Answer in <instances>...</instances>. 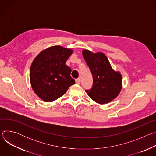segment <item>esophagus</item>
<instances>
[{
  "mask_svg": "<svg viewBox=\"0 0 156 156\" xmlns=\"http://www.w3.org/2000/svg\"><path fill=\"white\" fill-rule=\"evenodd\" d=\"M75 82L77 84H80V78H77L75 80Z\"/></svg>",
  "mask_w": 156,
  "mask_h": 156,
  "instance_id": "obj_1",
  "label": "esophagus"
}]
</instances>
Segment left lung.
Wrapping results in <instances>:
<instances>
[{"mask_svg":"<svg viewBox=\"0 0 156 156\" xmlns=\"http://www.w3.org/2000/svg\"><path fill=\"white\" fill-rule=\"evenodd\" d=\"M82 54L90 67L93 78V84L91 90H86L88 96L100 104L111 102L121 91V73L114 70L104 54L93 53L86 49H84Z\"/></svg>","mask_w":156,"mask_h":156,"instance_id":"8db88e82","label":"left lung"}]
</instances>
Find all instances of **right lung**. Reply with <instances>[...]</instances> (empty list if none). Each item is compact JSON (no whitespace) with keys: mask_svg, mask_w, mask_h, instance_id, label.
Instances as JSON below:
<instances>
[{"mask_svg":"<svg viewBox=\"0 0 156 156\" xmlns=\"http://www.w3.org/2000/svg\"><path fill=\"white\" fill-rule=\"evenodd\" d=\"M73 50L54 46L41 51L33 60L30 72L33 91L42 101L52 102L75 84L71 69L65 64Z\"/></svg>","mask_w":156,"mask_h":156,"instance_id":"right-lung-1","label":"right lung"}]
</instances>
